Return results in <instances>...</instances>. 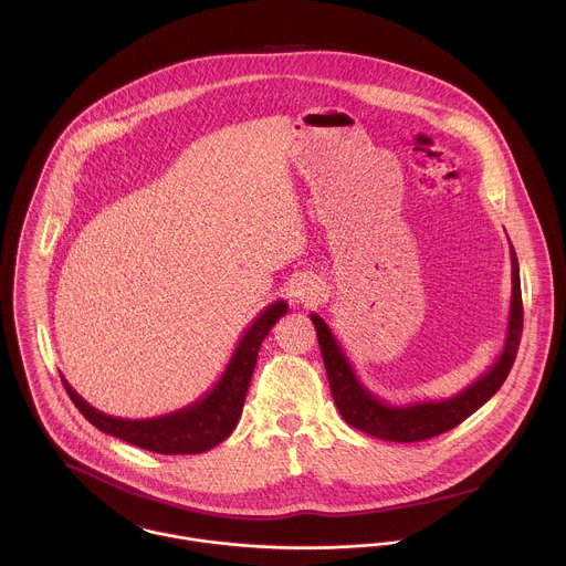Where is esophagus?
<instances>
[{
	"label": "esophagus",
	"mask_w": 566,
	"mask_h": 566,
	"mask_svg": "<svg viewBox=\"0 0 566 566\" xmlns=\"http://www.w3.org/2000/svg\"><path fill=\"white\" fill-rule=\"evenodd\" d=\"M294 296H296L298 303H305V305H310V303L316 301V294H314V290H312L310 283H298V290H296Z\"/></svg>",
	"instance_id": "esophagus-1"
}]
</instances>
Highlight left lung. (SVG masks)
Instances as JSON below:
<instances>
[{"label": "left lung", "instance_id": "8db88e82", "mask_svg": "<svg viewBox=\"0 0 566 566\" xmlns=\"http://www.w3.org/2000/svg\"><path fill=\"white\" fill-rule=\"evenodd\" d=\"M510 259H512V301H510L507 333H505L501 355L478 381H473L469 388H464L460 395L451 399L418 401L409 405H390L381 401L359 381L350 359L346 357L342 344L331 333L328 324L324 323L318 314H312V323L318 333V344L323 353L331 395L342 418L350 427L379 440L418 442L458 427L473 411H478L490 397H494V392L503 386L516 359L521 331H523L518 259L512 243H510Z\"/></svg>", "mask_w": 566, "mask_h": 566}]
</instances>
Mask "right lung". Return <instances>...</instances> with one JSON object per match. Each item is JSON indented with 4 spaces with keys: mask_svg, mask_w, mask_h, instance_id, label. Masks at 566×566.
I'll list each match as a JSON object with an SVG mask.
<instances>
[{
    "mask_svg": "<svg viewBox=\"0 0 566 566\" xmlns=\"http://www.w3.org/2000/svg\"><path fill=\"white\" fill-rule=\"evenodd\" d=\"M285 314V301L268 305L243 331L240 344L233 350L231 361L222 373L220 381L196 403L187 405L178 411L163 413L157 418L130 420L97 411L82 399L81 395L65 381L63 375L61 379L70 399L81 409L82 416L99 431L163 455L205 453L218 447L222 440H227L238 427L261 342L265 339V335L276 321Z\"/></svg>",
    "mask_w": 566,
    "mask_h": 566,
    "instance_id": "add662e5",
    "label": "right lung"
}]
</instances>
